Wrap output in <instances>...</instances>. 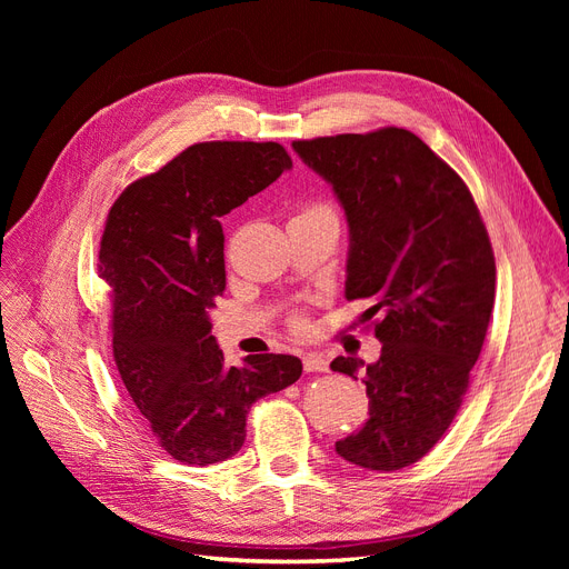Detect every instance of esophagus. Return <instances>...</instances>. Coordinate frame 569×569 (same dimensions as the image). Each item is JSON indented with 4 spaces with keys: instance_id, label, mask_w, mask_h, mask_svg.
Returning <instances> with one entry per match:
<instances>
[{
    "instance_id": "1",
    "label": "esophagus",
    "mask_w": 569,
    "mask_h": 569,
    "mask_svg": "<svg viewBox=\"0 0 569 569\" xmlns=\"http://www.w3.org/2000/svg\"><path fill=\"white\" fill-rule=\"evenodd\" d=\"M303 370L306 372H327V358L322 353H306Z\"/></svg>"
}]
</instances>
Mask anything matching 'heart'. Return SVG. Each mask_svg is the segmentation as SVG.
I'll return each instance as SVG.
<instances>
[{
  "label": "heart",
  "mask_w": 569,
  "mask_h": 569,
  "mask_svg": "<svg viewBox=\"0 0 569 569\" xmlns=\"http://www.w3.org/2000/svg\"><path fill=\"white\" fill-rule=\"evenodd\" d=\"M318 209H322V206H311V209H308V211H318ZM295 325H297V327H301L303 322H301V320H295Z\"/></svg>",
  "instance_id": "b5f03b06"
}]
</instances>
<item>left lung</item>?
<instances>
[{
	"label": "left lung",
	"instance_id": "obj_1",
	"mask_svg": "<svg viewBox=\"0 0 569 569\" xmlns=\"http://www.w3.org/2000/svg\"><path fill=\"white\" fill-rule=\"evenodd\" d=\"M291 147L332 184L347 216V299H370L368 318L382 316L375 363H330L363 382L370 399L363 427L335 449L358 468H408L453 422L487 337L496 289L487 228L468 184L410 130Z\"/></svg>",
	"mask_w": 569,
	"mask_h": 569
}]
</instances>
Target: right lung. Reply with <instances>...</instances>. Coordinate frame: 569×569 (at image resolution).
<instances>
[{"instance_id":"1","label":"right lung","mask_w":569,"mask_h":569,"mask_svg":"<svg viewBox=\"0 0 569 569\" xmlns=\"http://www.w3.org/2000/svg\"><path fill=\"white\" fill-rule=\"evenodd\" d=\"M289 168L278 142H199L109 211L99 278L111 287L116 366L161 449L184 465L232 458L249 408L301 377V360L284 353L228 368L209 316L226 291L220 216Z\"/></svg>"}]
</instances>
